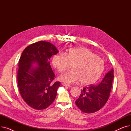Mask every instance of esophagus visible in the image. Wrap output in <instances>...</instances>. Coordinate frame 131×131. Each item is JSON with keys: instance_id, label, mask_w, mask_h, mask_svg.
I'll list each match as a JSON object with an SVG mask.
<instances>
[{"instance_id": "esophagus-1", "label": "esophagus", "mask_w": 131, "mask_h": 131, "mask_svg": "<svg viewBox=\"0 0 131 131\" xmlns=\"http://www.w3.org/2000/svg\"><path fill=\"white\" fill-rule=\"evenodd\" d=\"M62 85H63L64 86H66V87H71L70 85L67 84H65V83H63V84H62Z\"/></svg>"}]
</instances>
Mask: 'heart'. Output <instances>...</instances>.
Listing matches in <instances>:
<instances>
[{"instance_id":"1","label":"heart","mask_w":131,"mask_h":131,"mask_svg":"<svg viewBox=\"0 0 131 131\" xmlns=\"http://www.w3.org/2000/svg\"><path fill=\"white\" fill-rule=\"evenodd\" d=\"M54 55L52 64L57 70L61 73L65 71L70 64L72 69L61 75L59 79L65 83L72 84L80 81L82 84L94 83L101 76L105 67L102 58L90 50L83 47L72 48L66 53Z\"/></svg>"}]
</instances>
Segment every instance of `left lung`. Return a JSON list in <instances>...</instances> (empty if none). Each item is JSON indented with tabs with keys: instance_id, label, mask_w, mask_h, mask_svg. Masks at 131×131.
<instances>
[{
	"instance_id": "obj_1",
	"label": "left lung",
	"mask_w": 131,
	"mask_h": 131,
	"mask_svg": "<svg viewBox=\"0 0 131 131\" xmlns=\"http://www.w3.org/2000/svg\"><path fill=\"white\" fill-rule=\"evenodd\" d=\"M114 79L113 68L110 70L97 86L83 88L75 104L82 112L93 113L104 106L108 100Z\"/></svg>"
}]
</instances>
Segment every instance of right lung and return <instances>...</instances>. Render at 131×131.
I'll list each match as a JSON object with an SVG mask.
<instances>
[{"label":"right lung","mask_w":131,"mask_h":131,"mask_svg":"<svg viewBox=\"0 0 131 131\" xmlns=\"http://www.w3.org/2000/svg\"><path fill=\"white\" fill-rule=\"evenodd\" d=\"M58 52L52 43L40 41L27 46L20 57L17 73L19 91L25 102L33 109H45L56 98L60 83H51L55 75L49 60Z\"/></svg>","instance_id":"obj_1"}]
</instances>
